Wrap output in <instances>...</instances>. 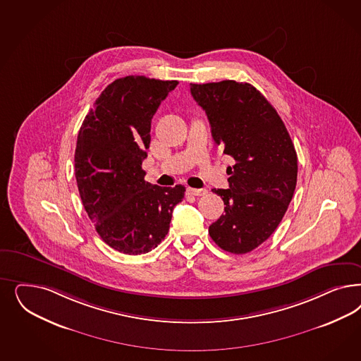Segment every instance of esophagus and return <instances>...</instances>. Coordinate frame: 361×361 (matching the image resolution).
I'll list each match as a JSON object with an SVG mask.
<instances>
[{"label":"esophagus","instance_id":"esophagus-1","mask_svg":"<svg viewBox=\"0 0 361 361\" xmlns=\"http://www.w3.org/2000/svg\"><path fill=\"white\" fill-rule=\"evenodd\" d=\"M187 192L190 195H194V197H204L207 194V190L206 188H191V187H188Z\"/></svg>","mask_w":361,"mask_h":361}]
</instances>
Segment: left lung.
<instances>
[{
  "label": "left lung",
  "instance_id": "8db88e82",
  "mask_svg": "<svg viewBox=\"0 0 361 361\" xmlns=\"http://www.w3.org/2000/svg\"><path fill=\"white\" fill-rule=\"evenodd\" d=\"M190 90L207 114L215 143L235 161L227 169L228 188H212L226 207L209 236L227 252H251L276 230L293 197L298 155L291 137L250 83H190Z\"/></svg>",
  "mask_w": 361,
  "mask_h": 361
}]
</instances>
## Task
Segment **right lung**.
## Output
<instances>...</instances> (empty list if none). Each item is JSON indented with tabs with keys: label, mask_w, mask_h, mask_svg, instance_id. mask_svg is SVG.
I'll use <instances>...</instances> for the list:
<instances>
[{
	"label": "right lung",
	"mask_w": 361,
	"mask_h": 361,
	"mask_svg": "<svg viewBox=\"0 0 361 361\" xmlns=\"http://www.w3.org/2000/svg\"><path fill=\"white\" fill-rule=\"evenodd\" d=\"M176 85L145 75L116 80L78 133L74 163L83 207L101 239L122 254H146L159 245L185 197V186L152 185L142 170L152 116Z\"/></svg>",
	"instance_id": "obj_1"
}]
</instances>
